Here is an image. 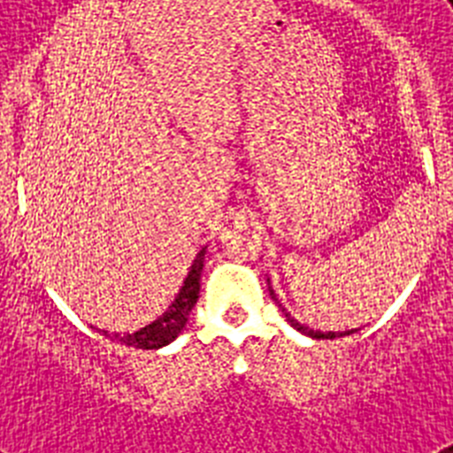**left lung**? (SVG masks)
Segmentation results:
<instances>
[{
  "instance_id": "left-lung-1",
  "label": "left lung",
  "mask_w": 453,
  "mask_h": 453,
  "mask_svg": "<svg viewBox=\"0 0 453 453\" xmlns=\"http://www.w3.org/2000/svg\"><path fill=\"white\" fill-rule=\"evenodd\" d=\"M268 282H270V280H268ZM270 296L275 298V291H273V289H270ZM275 301H277V298H275ZM277 303H280V301H277ZM280 310H282L284 317H287V322H289L291 326H294V329L301 331V334H305V336H310V338H329V341H331V338L345 336V334H355V331H357V329H350V331H341V334H336V331H315V329H308V326H303V324L298 322V319H294V317H291L289 312H287V310L282 308V303H280Z\"/></svg>"
}]
</instances>
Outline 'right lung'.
<instances>
[{"label": "right lung", "mask_w": 453, "mask_h": 453, "mask_svg": "<svg viewBox=\"0 0 453 453\" xmlns=\"http://www.w3.org/2000/svg\"><path fill=\"white\" fill-rule=\"evenodd\" d=\"M204 254L206 247L195 256V261L190 265V273L183 280V287L176 294L173 303H171L166 312L162 317H157L155 322H150L143 329L134 331V334H115V338H119L124 345H134V348H141V350H157V348H164L169 345L171 341H176L178 334L185 329L188 324V317H190L192 308L199 298V282H202V268H204ZM103 336L112 338V334L103 331Z\"/></svg>", "instance_id": "1"}]
</instances>
